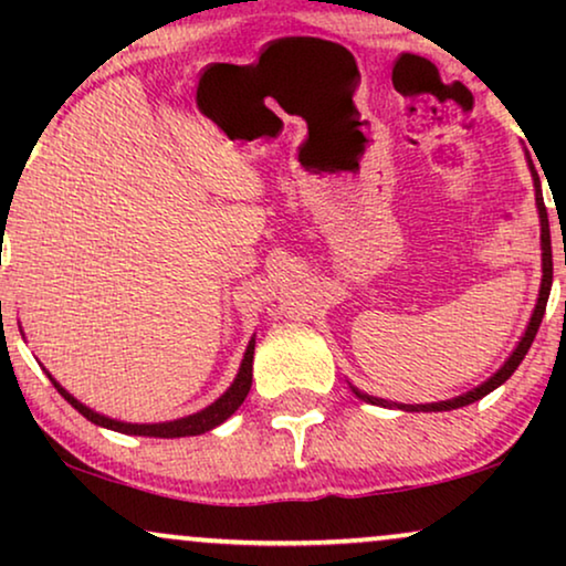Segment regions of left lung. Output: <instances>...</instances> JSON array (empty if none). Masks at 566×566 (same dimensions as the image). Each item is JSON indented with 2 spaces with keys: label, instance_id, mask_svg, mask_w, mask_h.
Segmentation results:
<instances>
[{
  "label": "left lung",
  "instance_id": "obj_1",
  "mask_svg": "<svg viewBox=\"0 0 566 566\" xmlns=\"http://www.w3.org/2000/svg\"><path fill=\"white\" fill-rule=\"evenodd\" d=\"M531 172H533V182H536V206H538V216H541V247H544V277H541L538 304H536V308H533V316H531V322H528V329H525V335L521 337V343H517L513 355H510V358L505 360V366H502L494 376L486 378V381H484L482 386H476V389L461 394V397H453V399H446V401H436V405H397V401H394V405H391V401L368 397V394H360L358 389H353L363 401H368V405H378V407H397V409H405V412H448V409L467 407V405H471V401L486 397V394L497 389V386L505 384L507 378L515 374V368L521 366V360L525 358V353H528L533 337H536V332H538V327H541V319H544L548 291H552V281H554L552 234H548V213H546V206H544V196H541V182H538L536 169L531 167Z\"/></svg>",
  "mask_w": 566,
  "mask_h": 566
}]
</instances>
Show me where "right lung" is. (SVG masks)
Listing matches in <instances>:
<instances>
[{
  "label": "right lung",
  "instance_id": "1",
  "mask_svg": "<svg viewBox=\"0 0 566 566\" xmlns=\"http://www.w3.org/2000/svg\"><path fill=\"white\" fill-rule=\"evenodd\" d=\"M252 358H254V339H252L250 345H247L242 368H239L234 384L229 386V391L223 394L221 399H216L211 407L203 409V412L182 417V420H175V422H159V424H130V422H118V420H111V417H103V415L92 412L90 407H84L82 401H76L66 389H61V386L53 381L51 376L49 378L53 381V386H56V391L61 394V397H64L69 405L76 409V412L87 417L90 422L99 424V428H107V430H115V432H126V436L185 438V436H200V432L213 430L216 424H221L223 420H229V417L234 415L239 407H242V401H244L247 394H250V386H252Z\"/></svg>",
  "mask_w": 566,
  "mask_h": 566
}]
</instances>
